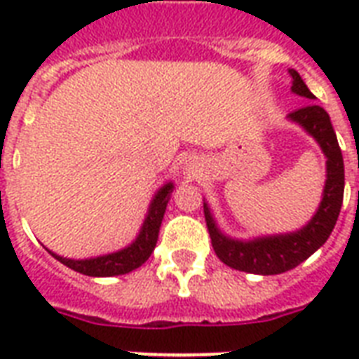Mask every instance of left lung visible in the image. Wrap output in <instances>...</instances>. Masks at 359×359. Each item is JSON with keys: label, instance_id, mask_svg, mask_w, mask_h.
Instances as JSON below:
<instances>
[{"label": "left lung", "instance_id": "left-lung-1", "mask_svg": "<svg viewBox=\"0 0 359 359\" xmlns=\"http://www.w3.org/2000/svg\"><path fill=\"white\" fill-rule=\"evenodd\" d=\"M289 74L292 76V93L307 100H313L315 95L307 89L302 76L294 69H290ZM289 119L309 132L320 145L324 156L328 158L323 201L318 205L317 214L313 216L311 222L300 231L287 233V235L264 236V238H255L250 242L225 236L218 229L210 214V208L205 203L203 205L205 219H207L208 235L212 240L216 255L227 266L240 272L273 276V273L292 270L300 262L306 261L307 257H311L328 240L335 227V222L339 218L343 191H345V165H343V154L337 143V135L330 123V115L324 111V108L315 102H309L289 114Z\"/></svg>", "mask_w": 359, "mask_h": 359}]
</instances>
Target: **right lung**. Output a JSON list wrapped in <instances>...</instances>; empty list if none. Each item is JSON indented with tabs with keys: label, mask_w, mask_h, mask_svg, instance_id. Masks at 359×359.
<instances>
[{
	"label": "right lung",
	"mask_w": 359,
	"mask_h": 359,
	"mask_svg": "<svg viewBox=\"0 0 359 359\" xmlns=\"http://www.w3.org/2000/svg\"><path fill=\"white\" fill-rule=\"evenodd\" d=\"M173 191V182H168L162 186L158 194L152 197L149 214H147L143 227H141L137 238L121 251L108 253V255L95 257V259H83V261H74V259H67V257H59L52 253L59 262H63L65 266L72 268L76 272L83 273V276H93V278H109V276H121V273H128L135 268H140L143 262L151 257L156 245L158 233H160V225H162L163 212L168 207L169 194Z\"/></svg>",
	"instance_id": "1"
}]
</instances>
